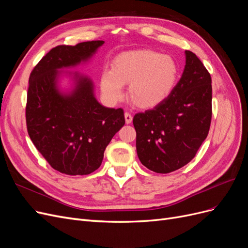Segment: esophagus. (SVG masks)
Listing matches in <instances>:
<instances>
[{"label": "esophagus", "instance_id": "obj_1", "mask_svg": "<svg viewBox=\"0 0 248 248\" xmlns=\"http://www.w3.org/2000/svg\"><path fill=\"white\" fill-rule=\"evenodd\" d=\"M124 117H125V122L126 124H130L132 122V116L129 114V112H125L124 114Z\"/></svg>", "mask_w": 248, "mask_h": 248}]
</instances>
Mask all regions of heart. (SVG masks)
Masks as SVG:
<instances>
[{
  "mask_svg": "<svg viewBox=\"0 0 248 248\" xmlns=\"http://www.w3.org/2000/svg\"><path fill=\"white\" fill-rule=\"evenodd\" d=\"M178 80V66L170 56L149 49L125 51L112 61L111 70L102 72L100 89L109 102L123 97V86L129 85L128 97L140 108H152L166 100Z\"/></svg>",
  "mask_w": 248,
  "mask_h": 248,
  "instance_id": "1",
  "label": "heart"
}]
</instances>
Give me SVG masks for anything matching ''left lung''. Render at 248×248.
Wrapping results in <instances>:
<instances>
[{
  "mask_svg": "<svg viewBox=\"0 0 248 248\" xmlns=\"http://www.w3.org/2000/svg\"><path fill=\"white\" fill-rule=\"evenodd\" d=\"M185 59L182 77L168 98L133 117L139 159L159 174L188 163L211 124V77L193 52L185 50Z\"/></svg>",
  "mask_w": 248,
  "mask_h": 248,
  "instance_id": "1",
  "label": "left lung"
}]
</instances>
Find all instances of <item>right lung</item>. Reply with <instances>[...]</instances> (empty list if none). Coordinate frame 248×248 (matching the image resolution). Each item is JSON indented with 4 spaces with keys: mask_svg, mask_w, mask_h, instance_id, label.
<instances>
[{
    "mask_svg": "<svg viewBox=\"0 0 248 248\" xmlns=\"http://www.w3.org/2000/svg\"><path fill=\"white\" fill-rule=\"evenodd\" d=\"M104 41H87L50 49L29 78L27 128L37 150L62 174L89 175L100 167L104 150L125 124L122 108L97 101L92 79L63 71L88 62ZM63 75L72 78L70 92L58 87Z\"/></svg>",
    "mask_w": 248,
    "mask_h": 248,
    "instance_id": "right-lung-1",
    "label": "right lung"
}]
</instances>
